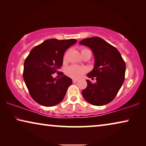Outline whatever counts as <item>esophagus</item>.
Listing matches in <instances>:
<instances>
[{
    "label": "esophagus",
    "instance_id": "obj_1",
    "mask_svg": "<svg viewBox=\"0 0 146 146\" xmlns=\"http://www.w3.org/2000/svg\"><path fill=\"white\" fill-rule=\"evenodd\" d=\"M72 82H73V83H76V82H78V80H77L74 79L73 80H72Z\"/></svg>",
    "mask_w": 146,
    "mask_h": 146
}]
</instances>
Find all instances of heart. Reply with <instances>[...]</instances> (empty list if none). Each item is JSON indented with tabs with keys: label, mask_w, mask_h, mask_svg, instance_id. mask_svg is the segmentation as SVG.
I'll return each mask as SVG.
<instances>
[{
	"label": "heart",
	"mask_w": 146,
	"mask_h": 146,
	"mask_svg": "<svg viewBox=\"0 0 146 146\" xmlns=\"http://www.w3.org/2000/svg\"><path fill=\"white\" fill-rule=\"evenodd\" d=\"M85 51H90V50L87 48H82L81 50V52ZM67 58V54L66 53L64 56V60H66ZM88 69L86 67L83 66H80L78 65H72L68 68H67V69L66 70V74L69 77L72 78L74 79H79L81 77H82V76L87 72Z\"/></svg>",
	"instance_id": "1"
}]
</instances>
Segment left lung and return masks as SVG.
Listing matches in <instances>:
<instances>
[{
  "instance_id": "obj_1",
  "label": "left lung",
  "mask_w": 146,
  "mask_h": 146,
  "mask_svg": "<svg viewBox=\"0 0 146 146\" xmlns=\"http://www.w3.org/2000/svg\"><path fill=\"white\" fill-rule=\"evenodd\" d=\"M80 44L88 46L92 50L94 66L87 76L96 80V82L94 84L87 80V87L82 91V94L92 105L107 104L114 99L123 84L125 62L114 46L100 37L88 38L81 40Z\"/></svg>"
}]
</instances>
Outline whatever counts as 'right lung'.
<instances>
[{
	"mask_svg": "<svg viewBox=\"0 0 146 146\" xmlns=\"http://www.w3.org/2000/svg\"><path fill=\"white\" fill-rule=\"evenodd\" d=\"M75 39H48L32 49L24 63L23 78L30 95L44 106H53L62 100L70 86V78L52 77L63 63L65 51L76 43Z\"/></svg>",
	"mask_w": 146,
	"mask_h": 146,
	"instance_id": "add662e5",
	"label": "right lung"
}]
</instances>
